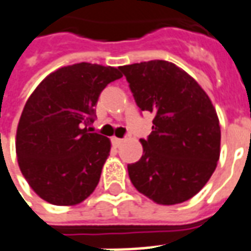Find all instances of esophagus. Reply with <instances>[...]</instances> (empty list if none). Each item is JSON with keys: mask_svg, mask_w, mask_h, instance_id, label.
Instances as JSON below:
<instances>
[{"mask_svg": "<svg viewBox=\"0 0 251 251\" xmlns=\"http://www.w3.org/2000/svg\"><path fill=\"white\" fill-rule=\"evenodd\" d=\"M122 141H124V138H118V137L113 138V144L115 145V147H120L121 144H122Z\"/></svg>", "mask_w": 251, "mask_h": 251, "instance_id": "1", "label": "esophagus"}]
</instances>
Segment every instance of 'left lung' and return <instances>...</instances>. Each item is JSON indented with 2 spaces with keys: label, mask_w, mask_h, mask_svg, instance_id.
<instances>
[{
  "label": "left lung",
  "mask_w": 251,
  "mask_h": 251,
  "mask_svg": "<svg viewBox=\"0 0 251 251\" xmlns=\"http://www.w3.org/2000/svg\"><path fill=\"white\" fill-rule=\"evenodd\" d=\"M141 111L155 114L144 153L127 164L133 186L162 205L180 204L209 180L220 156V126L197 81L167 61L121 66Z\"/></svg>",
  "instance_id": "obj_1"
}]
</instances>
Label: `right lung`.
I'll return each instance as SVG.
<instances>
[{"instance_id":"obj_1","label":"right lung","mask_w":251,"mask_h":251,"mask_svg":"<svg viewBox=\"0 0 251 251\" xmlns=\"http://www.w3.org/2000/svg\"><path fill=\"white\" fill-rule=\"evenodd\" d=\"M121 77L115 68L81 62L49 75L29 96L17 126L16 153L40 199L76 205L95 190L110 140L87 126L95 121L101 91Z\"/></svg>"}]
</instances>
